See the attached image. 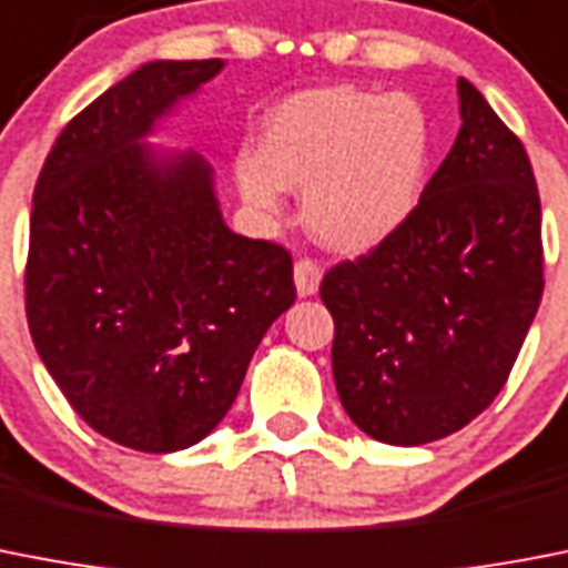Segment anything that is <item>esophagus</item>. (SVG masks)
<instances>
[{"mask_svg":"<svg viewBox=\"0 0 568 568\" xmlns=\"http://www.w3.org/2000/svg\"><path fill=\"white\" fill-rule=\"evenodd\" d=\"M321 280H323V268L317 265V262L300 260L297 265H294V285H297L300 297H314L317 288H321Z\"/></svg>","mask_w":568,"mask_h":568,"instance_id":"obj_1","label":"esophagus"}]
</instances>
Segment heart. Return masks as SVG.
Segmentation results:
<instances>
[{"label":"heart","instance_id":"obj_1","mask_svg":"<svg viewBox=\"0 0 568 568\" xmlns=\"http://www.w3.org/2000/svg\"><path fill=\"white\" fill-rule=\"evenodd\" d=\"M433 132L409 94L323 85L285 98L262 121L260 152H240L236 187L276 213L303 193V222L337 254H364L413 216L430 166Z\"/></svg>","mask_w":568,"mask_h":568}]
</instances>
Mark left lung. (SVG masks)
<instances>
[{
  "mask_svg": "<svg viewBox=\"0 0 568 568\" xmlns=\"http://www.w3.org/2000/svg\"><path fill=\"white\" fill-rule=\"evenodd\" d=\"M456 89L459 135L413 216L321 283L341 404L384 445H427L474 422L542 297L531 161L474 83Z\"/></svg>",
  "mask_w": 568,
  "mask_h": 568,
  "instance_id": "left-lung-1",
  "label": "left lung"
}]
</instances>
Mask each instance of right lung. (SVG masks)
Here are the masks:
<instances>
[{"label":"right lung","mask_w":568,"mask_h":568,"mask_svg":"<svg viewBox=\"0 0 568 568\" xmlns=\"http://www.w3.org/2000/svg\"><path fill=\"white\" fill-rule=\"evenodd\" d=\"M225 60H152L60 132L33 187L26 312L42 364L92 430L175 454L225 418L292 254L225 225L211 161L150 138Z\"/></svg>","instance_id":"add662e5"}]
</instances>
